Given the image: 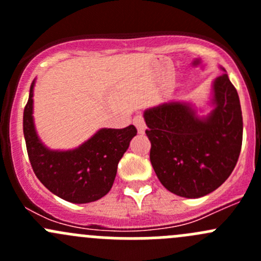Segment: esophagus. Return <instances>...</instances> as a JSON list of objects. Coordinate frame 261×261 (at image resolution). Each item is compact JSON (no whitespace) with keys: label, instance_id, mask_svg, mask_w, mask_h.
<instances>
[{"label":"esophagus","instance_id":"34e87169","mask_svg":"<svg viewBox=\"0 0 261 261\" xmlns=\"http://www.w3.org/2000/svg\"><path fill=\"white\" fill-rule=\"evenodd\" d=\"M134 123H135L136 128H138L139 134H144L146 130V125H145V121H144L143 116H135L134 117Z\"/></svg>","mask_w":261,"mask_h":261}]
</instances>
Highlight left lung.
<instances>
[{"label":"left lung","mask_w":261,"mask_h":261,"mask_svg":"<svg viewBox=\"0 0 261 261\" xmlns=\"http://www.w3.org/2000/svg\"><path fill=\"white\" fill-rule=\"evenodd\" d=\"M225 70V69H223ZM212 110L199 116L192 102L170 101L144 112L150 162L160 183L186 198L217 189L232 173L243 144L240 99L228 75L212 83Z\"/></svg>","instance_id":"obj_1"}]
</instances>
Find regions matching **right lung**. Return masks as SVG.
Wrapping results in <instances>:
<instances>
[{
    "instance_id": "1",
    "label": "right lung",
    "mask_w": 261,
    "mask_h": 261,
    "mask_svg": "<svg viewBox=\"0 0 261 261\" xmlns=\"http://www.w3.org/2000/svg\"><path fill=\"white\" fill-rule=\"evenodd\" d=\"M34 86L35 81L23 110V136L38 179L55 196L72 203H89L106 196L114 184L118 162L138 133L136 127L101 128L75 149H49L34 123Z\"/></svg>"
}]
</instances>
